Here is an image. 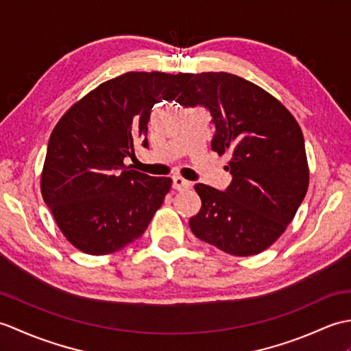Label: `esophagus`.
Masks as SVG:
<instances>
[{"instance_id": "esophagus-1", "label": "esophagus", "mask_w": 351, "mask_h": 351, "mask_svg": "<svg viewBox=\"0 0 351 351\" xmlns=\"http://www.w3.org/2000/svg\"><path fill=\"white\" fill-rule=\"evenodd\" d=\"M171 185H173V189L178 191H185V190H190L193 184L190 181H185L181 176H173V184Z\"/></svg>"}]
</instances>
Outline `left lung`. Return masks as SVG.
<instances>
[{"label":"left lung","instance_id":"obj_1","mask_svg":"<svg viewBox=\"0 0 351 351\" xmlns=\"http://www.w3.org/2000/svg\"><path fill=\"white\" fill-rule=\"evenodd\" d=\"M178 102L210 110L214 152H230L225 191L196 184L202 200L190 219L199 240L234 256L265 250L285 232L309 185L303 132L264 88L228 72L190 73Z\"/></svg>","mask_w":351,"mask_h":351}]
</instances>
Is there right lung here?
<instances>
[{
    "label": "right lung",
    "mask_w": 351,
    "mask_h": 351,
    "mask_svg": "<svg viewBox=\"0 0 351 351\" xmlns=\"http://www.w3.org/2000/svg\"><path fill=\"white\" fill-rule=\"evenodd\" d=\"M189 73L126 72L87 93L52 130L40 176L45 204L73 247L108 255L143 235L171 187L125 166L155 104L173 101Z\"/></svg>",
    "instance_id": "right-lung-1"
}]
</instances>
